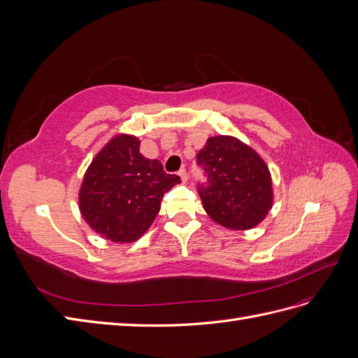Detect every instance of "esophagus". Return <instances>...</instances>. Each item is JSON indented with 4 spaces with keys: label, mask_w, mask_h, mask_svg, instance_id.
<instances>
[{
    "label": "esophagus",
    "mask_w": 358,
    "mask_h": 358,
    "mask_svg": "<svg viewBox=\"0 0 358 358\" xmlns=\"http://www.w3.org/2000/svg\"><path fill=\"white\" fill-rule=\"evenodd\" d=\"M178 175L180 176V179H182V182H183V183H187V180H188V173H187V170H185V169L179 170Z\"/></svg>",
    "instance_id": "34e87169"
}]
</instances>
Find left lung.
Wrapping results in <instances>:
<instances>
[{
    "label": "left lung",
    "instance_id": "left-lung-1",
    "mask_svg": "<svg viewBox=\"0 0 358 358\" xmlns=\"http://www.w3.org/2000/svg\"><path fill=\"white\" fill-rule=\"evenodd\" d=\"M208 183L199 185L210 220L230 230H251L273 206L272 176L255 150L231 136L209 137L197 154Z\"/></svg>",
    "mask_w": 358,
    "mask_h": 358
}]
</instances>
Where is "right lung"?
Wrapping results in <instances>:
<instances>
[{
    "label": "right lung",
    "instance_id": "right-lung-1",
    "mask_svg": "<svg viewBox=\"0 0 358 358\" xmlns=\"http://www.w3.org/2000/svg\"><path fill=\"white\" fill-rule=\"evenodd\" d=\"M180 178L140 154L136 136L117 134L92 159L79 191V209L91 229L116 243L137 241Z\"/></svg>",
    "mask_w": 358,
    "mask_h": 358
}]
</instances>
